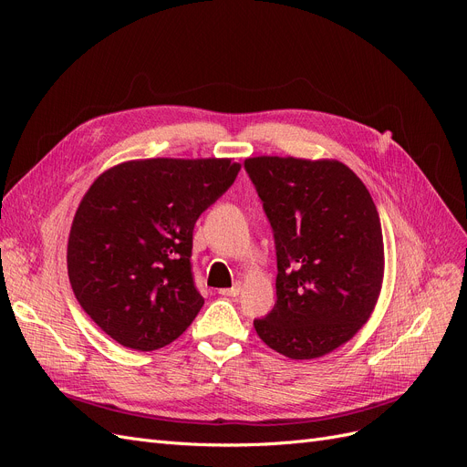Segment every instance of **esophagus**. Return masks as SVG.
<instances>
[{"label": "esophagus", "mask_w": 467, "mask_h": 467, "mask_svg": "<svg viewBox=\"0 0 467 467\" xmlns=\"http://www.w3.org/2000/svg\"><path fill=\"white\" fill-rule=\"evenodd\" d=\"M219 293L223 297H236L238 293H240V284H234L233 287H223V289H219Z\"/></svg>", "instance_id": "obj_1"}]
</instances>
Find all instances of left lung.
Returning a JSON list of instances; mask_svg holds the SVG:
<instances>
[{
  "label": "left lung",
  "mask_w": 467,
  "mask_h": 467,
  "mask_svg": "<svg viewBox=\"0 0 467 467\" xmlns=\"http://www.w3.org/2000/svg\"><path fill=\"white\" fill-rule=\"evenodd\" d=\"M273 227L276 303L254 327L291 359L326 356L369 320L384 275L377 206L338 161H244Z\"/></svg>",
  "instance_id": "1"
}]
</instances>
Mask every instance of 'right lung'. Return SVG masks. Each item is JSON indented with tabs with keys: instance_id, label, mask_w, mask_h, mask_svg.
<instances>
[{
	"instance_id": "add662e5",
	"label": "right lung",
	"mask_w": 467,
	"mask_h": 467,
	"mask_svg": "<svg viewBox=\"0 0 467 467\" xmlns=\"http://www.w3.org/2000/svg\"><path fill=\"white\" fill-rule=\"evenodd\" d=\"M238 171L231 159H145L90 185L71 223L67 276L90 320L119 345L162 348L199 314L192 229Z\"/></svg>"
}]
</instances>
